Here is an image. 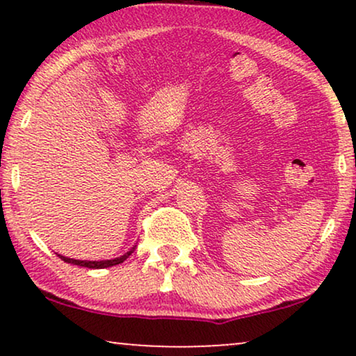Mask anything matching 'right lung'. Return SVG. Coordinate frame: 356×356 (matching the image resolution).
<instances>
[{
  "instance_id": "add662e5",
  "label": "right lung",
  "mask_w": 356,
  "mask_h": 356,
  "mask_svg": "<svg viewBox=\"0 0 356 356\" xmlns=\"http://www.w3.org/2000/svg\"><path fill=\"white\" fill-rule=\"evenodd\" d=\"M136 250V246L131 248L129 251H126L123 256L120 257H115V259H105V261H79V259H71V257H66V256H61L63 261L67 262V264H74V266H81V267H89V269H105V267H111V266H116V264H121V262L128 259V257L133 254V251Z\"/></svg>"
}]
</instances>
